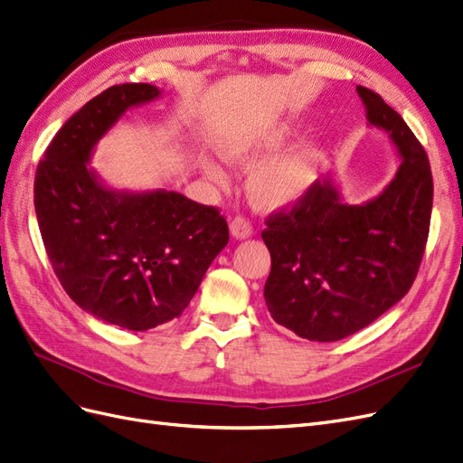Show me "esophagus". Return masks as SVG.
<instances>
[{"label":"esophagus","mask_w":463,"mask_h":463,"mask_svg":"<svg viewBox=\"0 0 463 463\" xmlns=\"http://www.w3.org/2000/svg\"><path fill=\"white\" fill-rule=\"evenodd\" d=\"M230 233L233 240H247V237L253 235V226H250L245 218L237 216L235 220L230 222Z\"/></svg>","instance_id":"obj_1"}]
</instances>
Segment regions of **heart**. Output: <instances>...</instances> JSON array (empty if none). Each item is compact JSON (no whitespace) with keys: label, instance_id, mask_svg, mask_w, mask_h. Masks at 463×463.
<instances>
[{"label":"heart","instance_id":"obj_1","mask_svg":"<svg viewBox=\"0 0 463 463\" xmlns=\"http://www.w3.org/2000/svg\"><path fill=\"white\" fill-rule=\"evenodd\" d=\"M291 137L286 123L270 125L259 133L233 138L222 145L223 160L237 165H250L262 156L276 152ZM320 164V150L313 141H299L289 148L274 154L253 167L247 179V194L255 208L276 213L298 204L311 191ZM201 170L216 185L226 184V174L213 160H203Z\"/></svg>","mask_w":463,"mask_h":463}]
</instances>
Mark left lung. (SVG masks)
<instances>
[{"instance_id": "8db88e82", "label": "left lung", "mask_w": 463, "mask_h": 463, "mask_svg": "<svg viewBox=\"0 0 463 463\" xmlns=\"http://www.w3.org/2000/svg\"><path fill=\"white\" fill-rule=\"evenodd\" d=\"M367 125L384 131L400 165L376 197L349 204L338 181H317L301 204L262 232L272 269L264 301L278 325L313 342L369 326L410 291L429 235V158L396 109L357 87Z\"/></svg>"}]
</instances>
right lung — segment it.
Wrapping results in <instances>:
<instances>
[{
  "label": "right lung",
  "mask_w": 463,
  "mask_h": 463,
  "mask_svg": "<svg viewBox=\"0 0 463 463\" xmlns=\"http://www.w3.org/2000/svg\"><path fill=\"white\" fill-rule=\"evenodd\" d=\"M160 96L146 82L98 94L53 137L34 179L42 241L67 296L135 332L181 317L230 240L216 208L175 191L111 187L90 165L125 111Z\"/></svg>",
  "instance_id": "1"
}]
</instances>
